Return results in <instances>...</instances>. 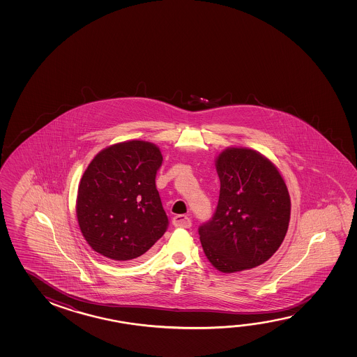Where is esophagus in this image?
<instances>
[{"mask_svg": "<svg viewBox=\"0 0 357 357\" xmlns=\"http://www.w3.org/2000/svg\"><path fill=\"white\" fill-rule=\"evenodd\" d=\"M173 224L178 228H189L192 227V220L188 215H176L173 218Z\"/></svg>", "mask_w": 357, "mask_h": 357, "instance_id": "34e87169", "label": "esophagus"}]
</instances>
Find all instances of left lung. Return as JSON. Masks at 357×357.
Segmentation results:
<instances>
[{"label": "left lung", "instance_id": "obj_1", "mask_svg": "<svg viewBox=\"0 0 357 357\" xmlns=\"http://www.w3.org/2000/svg\"><path fill=\"white\" fill-rule=\"evenodd\" d=\"M216 172L218 205L198 229L205 255L222 273L257 268L287 235L290 197L285 181L269 159L246 148L219 154Z\"/></svg>", "mask_w": 357, "mask_h": 357}]
</instances>
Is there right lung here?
I'll return each mask as SVG.
<instances>
[{
	"mask_svg": "<svg viewBox=\"0 0 357 357\" xmlns=\"http://www.w3.org/2000/svg\"><path fill=\"white\" fill-rule=\"evenodd\" d=\"M162 153L149 142L129 141L98 153L83 174L77 219L100 255L137 261L167 231L169 220L155 187Z\"/></svg>",
	"mask_w": 357,
	"mask_h": 357,
	"instance_id": "right-lung-1",
	"label": "right lung"
}]
</instances>
